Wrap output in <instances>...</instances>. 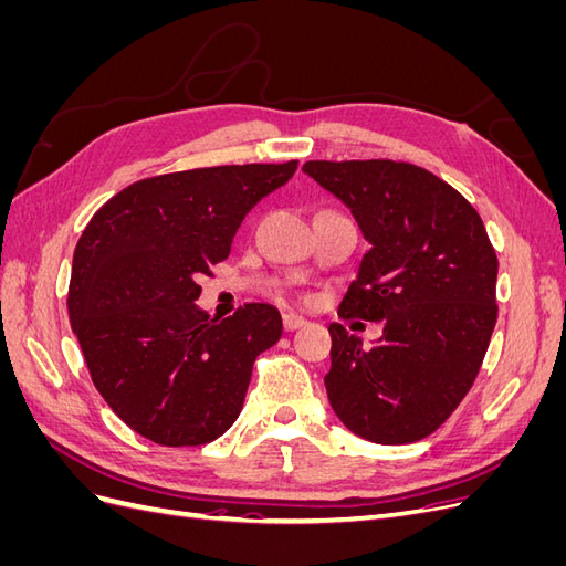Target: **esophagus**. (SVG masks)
Here are the masks:
<instances>
[{"instance_id":"esophagus-1","label":"esophagus","mask_w":566,"mask_h":566,"mask_svg":"<svg viewBox=\"0 0 566 566\" xmlns=\"http://www.w3.org/2000/svg\"><path fill=\"white\" fill-rule=\"evenodd\" d=\"M306 321L302 318V316H297V314H283V328L287 331V333H293V331H297V328H302Z\"/></svg>"}]
</instances>
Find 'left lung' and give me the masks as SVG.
<instances>
[{"mask_svg": "<svg viewBox=\"0 0 566 566\" xmlns=\"http://www.w3.org/2000/svg\"><path fill=\"white\" fill-rule=\"evenodd\" d=\"M302 172L347 205L370 245L339 316L382 321L373 347L331 323L328 401L361 439H424L470 391L499 316L484 221L418 165L310 160Z\"/></svg>", "mask_w": 566, "mask_h": 566, "instance_id": "1", "label": "left lung"}]
</instances>
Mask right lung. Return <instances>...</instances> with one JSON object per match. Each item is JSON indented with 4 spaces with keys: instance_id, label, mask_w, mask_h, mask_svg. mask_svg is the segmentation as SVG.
<instances>
[{
    "instance_id": "right-lung-1",
    "label": "right lung",
    "mask_w": 566,
    "mask_h": 566,
    "mask_svg": "<svg viewBox=\"0 0 566 566\" xmlns=\"http://www.w3.org/2000/svg\"><path fill=\"white\" fill-rule=\"evenodd\" d=\"M221 165L142 179L82 231L67 314L92 382L113 413L160 447H198L238 418L252 364L281 339L276 306L210 318L200 276L227 260L245 214L295 175Z\"/></svg>"
}]
</instances>
